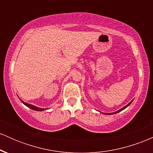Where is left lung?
<instances>
[{
	"mask_svg": "<svg viewBox=\"0 0 153 153\" xmlns=\"http://www.w3.org/2000/svg\"><path fill=\"white\" fill-rule=\"evenodd\" d=\"M132 101H133V100H132V101H131V102H129V103H128V104H127V105H126V106H124V107H123V108H121V109H119V110H118V111H115V112H113V113H103V114H104L111 115V114H117V113H119V112L122 111V110L125 109V108H127V107H128V106H129V105H130V104H131V102H132Z\"/></svg>",
	"mask_w": 153,
	"mask_h": 153,
	"instance_id": "1",
	"label": "left lung"
}]
</instances>
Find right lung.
Masks as SVG:
<instances>
[{"instance_id":"right-lung-1","label":"right lung","mask_w":153,"mask_h":153,"mask_svg":"<svg viewBox=\"0 0 153 153\" xmlns=\"http://www.w3.org/2000/svg\"><path fill=\"white\" fill-rule=\"evenodd\" d=\"M21 101L24 103L25 106H26L27 107H29V108H31V109L32 110H34V111H44L45 109H47V108H39L37 106H35L34 105H31V104H29V103H25L24 101H23L22 99H20Z\"/></svg>"}]
</instances>
